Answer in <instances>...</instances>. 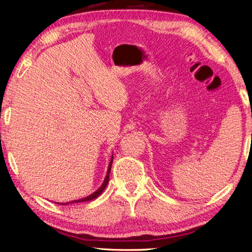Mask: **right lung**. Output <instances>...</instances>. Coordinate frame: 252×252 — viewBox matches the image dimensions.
Listing matches in <instances>:
<instances>
[{
	"instance_id": "obj_1",
	"label": "right lung",
	"mask_w": 252,
	"mask_h": 252,
	"mask_svg": "<svg viewBox=\"0 0 252 252\" xmlns=\"http://www.w3.org/2000/svg\"><path fill=\"white\" fill-rule=\"evenodd\" d=\"M112 162H113V157L111 158V161H110V163H109V169H108V172H106V177H105V179H104V181H103V183H102V186L99 188V189H97L95 192H93L92 194H90V195H88V197H85V198H83V199H79V200H74V201H71V202H67V203H60V204H69V203H76V202H85V201H91V200H93V199H95V198H97L99 197V195L103 192V190L105 189V187H106V185H108V182H109V174H110V171H111V167H112Z\"/></svg>"
}]
</instances>
